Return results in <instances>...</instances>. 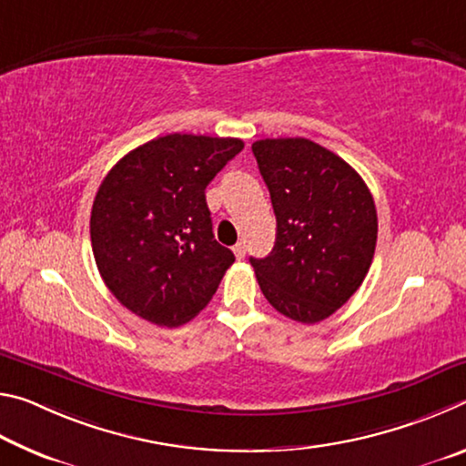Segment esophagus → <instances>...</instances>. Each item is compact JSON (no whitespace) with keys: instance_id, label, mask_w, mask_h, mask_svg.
<instances>
[{"instance_id":"obj_1","label":"esophagus","mask_w":466,"mask_h":466,"mask_svg":"<svg viewBox=\"0 0 466 466\" xmlns=\"http://www.w3.org/2000/svg\"><path fill=\"white\" fill-rule=\"evenodd\" d=\"M232 250H234L236 258H244V255H247V247H244V242H238V244H236V247H234Z\"/></svg>"}]
</instances>
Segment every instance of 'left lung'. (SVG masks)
<instances>
[{
    "label": "left lung",
    "mask_w": 466,
    "mask_h": 466,
    "mask_svg": "<svg viewBox=\"0 0 466 466\" xmlns=\"http://www.w3.org/2000/svg\"><path fill=\"white\" fill-rule=\"evenodd\" d=\"M278 219L275 247L252 258L263 296L291 320L314 325L356 294L374 258L372 193L343 157L304 137L252 144Z\"/></svg>",
    "instance_id": "left-lung-1"
}]
</instances>
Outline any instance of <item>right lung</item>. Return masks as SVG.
Wrapping results in <instances>:
<instances>
[{"instance_id": "1", "label": "right lung", "mask_w": 466, "mask_h": 466, "mask_svg": "<svg viewBox=\"0 0 466 466\" xmlns=\"http://www.w3.org/2000/svg\"><path fill=\"white\" fill-rule=\"evenodd\" d=\"M242 147L236 137L170 133L110 168L90 238L100 278L125 309L178 327L209 304L234 255L214 238L205 188Z\"/></svg>"}]
</instances>
